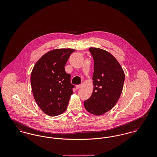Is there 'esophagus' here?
<instances>
[{"label": "esophagus", "instance_id": "34e87169", "mask_svg": "<svg viewBox=\"0 0 157 157\" xmlns=\"http://www.w3.org/2000/svg\"><path fill=\"white\" fill-rule=\"evenodd\" d=\"M81 85H76V89H79V88H81Z\"/></svg>", "mask_w": 157, "mask_h": 157}]
</instances>
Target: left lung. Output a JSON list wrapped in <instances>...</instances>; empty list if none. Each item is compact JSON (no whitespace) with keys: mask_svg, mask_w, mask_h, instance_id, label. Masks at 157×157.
<instances>
[{"mask_svg":"<svg viewBox=\"0 0 157 157\" xmlns=\"http://www.w3.org/2000/svg\"><path fill=\"white\" fill-rule=\"evenodd\" d=\"M89 51L94 60V87L90 97L84 101V106L90 113L101 115L112 109L118 102L123 89L125 74L120 63L110 53L94 47Z\"/></svg>","mask_w":157,"mask_h":157,"instance_id":"obj_1","label":"left lung"}]
</instances>
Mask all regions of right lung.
Segmentation results:
<instances>
[{"label":"right lung","instance_id":"right-lung-1","mask_svg":"<svg viewBox=\"0 0 157 157\" xmlns=\"http://www.w3.org/2000/svg\"><path fill=\"white\" fill-rule=\"evenodd\" d=\"M71 48L56 49L46 53L37 60L30 75L33 97L45 114L55 117L65 112L74 85L65 66L71 54Z\"/></svg>","mask_w":157,"mask_h":157}]
</instances>
